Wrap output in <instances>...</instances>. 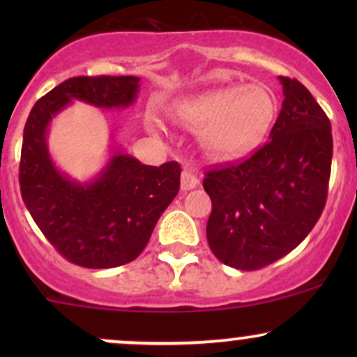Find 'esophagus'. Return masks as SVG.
<instances>
[{
	"instance_id": "34e87169",
	"label": "esophagus",
	"mask_w": 357,
	"mask_h": 357,
	"mask_svg": "<svg viewBox=\"0 0 357 357\" xmlns=\"http://www.w3.org/2000/svg\"><path fill=\"white\" fill-rule=\"evenodd\" d=\"M198 183H199V179H198V176L195 174V171L183 169V173H181V190L183 191L192 190V188L198 186Z\"/></svg>"
}]
</instances>
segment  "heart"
<instances>
[{
  "instance_id": "obj_1",
  "label": "heart",
  "mask_w": 357,
  "mask_h": 357,
  "mask_svg": "<svg viewBox=\"0 0 357 357\" xmlns=\"http://www.w3.org/2000/svg\"><path fill=\"white\" fill-rule=\"evenodd\" d=\"M277 116V100L265 85L223 87L184 99L171 110L178 126L199 132L208 158L230 161L265 141ZM154 127L153 122H149Z\"/></svg>"
}]
</instances>
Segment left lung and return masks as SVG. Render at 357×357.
Returning a JSON list of instances; mask_svg holds the SVG:
<instances>
[{
  "mask_svg": "<svg viewBox=\"0 0 357 357\" xmlns=\"http://www.w3.org/2000/svg\"><path fill=\"white\" fill-rule=\"evenodd\" d=\"M278 80L284 102L270 141L240 165L208 171L203 181L213 203L208 243L233 268L258 270L285 257L326 206L331 122L301 82Z\"/></svg>",
  "mask_w": 357,
  "mask_h": 357,
  "instance_id": "left-lung-1",
  "label": "left lung"
}]
</instances>
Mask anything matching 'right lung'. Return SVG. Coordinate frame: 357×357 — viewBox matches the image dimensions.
Segmentation results:
<instances>
[{
  "mask_svg": "<svg viewBox=\"0 0 357 357\" xmlns=\"http://www.w3.org/2000/svg\"><path fill=\"white\" fill-rule=\"evenodd\" d=\"M139 82L132 75L73 77L36 102L24 126L22 198L47 240L80 267L112 268L136 260L178 195L181 167L174 161L142 165L112 144L99 173L77 181L53 161L48 130L73 100L107 110L130 107Z\"/></svg>",
  "mask_w": 357,
  "mask_h": 357,
  "instance_id": "add662e5",
  "label": "right lung"
}]
</instances>
